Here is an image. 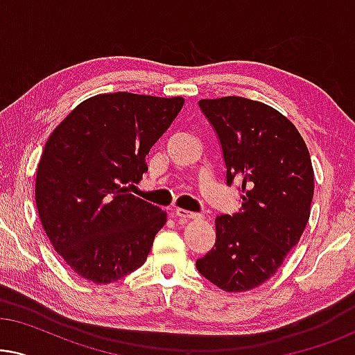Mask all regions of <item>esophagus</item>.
<instances>
[{"instance_id":"obj_1","label":"esophagus","mask_w":355,"mask_h":355,"mask_svg":"<svg viewBox=\"0 0 355 355\" xmlns=\"http://www.w3.org/2000/svg\"><path fill=\"white\" fill-rule=\"evenodd\" d=\"M174 215H176V218H179V220H203V215H198V213H193V211H187L184 210V208H176L174 210Z\"/></svg>"}]
</instances>
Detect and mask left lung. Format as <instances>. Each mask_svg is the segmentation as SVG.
I'll list each match as a JSON object with an SVG mask.
<instances>
[{
	"label": "left lung",
	"instance_id": "8db88e82",
	"mask_svg": "<svg viewBox=\"0 0 355 355\" xmlns=\"http://www.w3.org/2000/svg\"><path fill=\"white\" fill-rule=\"evenodd\" d=\"M215 129L226 184H239L241 210L215 220L216 241L196 261L223 291L242 293L273 276L307 226L313 168L299 130L271 106L242 96L198 101Z\"/></svg>",
	"mask_w": 355,
	"mask_h": 355
}]
</instances>
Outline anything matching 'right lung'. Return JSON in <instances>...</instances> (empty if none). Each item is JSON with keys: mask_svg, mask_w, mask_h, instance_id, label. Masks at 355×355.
I'll use <instances>...</instances> for the list:
<instances>
[{"mask_svg": "<svg viewBox=\"0 0 355 355\" xmlns=\"http://www.w3.org/2000/svg\"><path fill=\"white\" fill-rule=\"evenodd\" d=\"M184 98L128 92L92 96L53 130L37 169L35 202L48 239L71 270L108 284L147 260L166 213L129 189Z\"/></svg>", "mask_w": 355, "mask_h": 355, "instance_id": "1", "label": "right lung"}]
</instances>
